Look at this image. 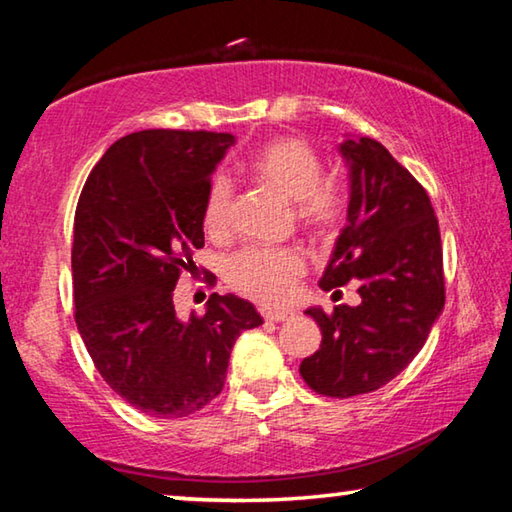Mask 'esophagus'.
<instances>
[{
	"mask_svg": "<svg viewBox=\"0 0 512 512\" xmlns=\"http://www.w3.org/2000/svg\"><path fill=\"white\" fill-rule=\"evenodd\" d=\"M262 314L266 320H273V323H284V320L293 316V311L287 309H262Z\"/></svg>",
	"mask_w": 512,
	"mask_h": 512,
	"instance_id": "esophagus-1",
	"label": "esophagus"
}]
</instances>
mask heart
<instances>
[{
    "label": "heart",
    "instance_id": "obj_1",
    "mask_svg": "<svg viewBox=\"0 0 512 512\" xmlns=\"http://www.w3.org/2000/svg\"><path fill=\"white\" fill-rule=\"evenodd\" d=\"M248 171L259 183L293 203L296 221L316 237H327L339 228L345 214V196L339 185L323 180V160L314 146L298 137H280L264 144L248 162ZM232 185L216 178L207 189L203 225L210 235H223L230 223ZM305 271L296 250L244 248L230 259L232 287L259 302H282L293 282Z\"/></svg>",
    "mask_w": 512,
    "mask_h": 512
}]
</instances>
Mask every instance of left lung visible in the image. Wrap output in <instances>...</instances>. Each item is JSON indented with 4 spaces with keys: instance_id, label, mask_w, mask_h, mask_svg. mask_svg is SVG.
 <instances>
[{
    "instance_id": "8db88e82",
    "label": "left lung",
    "mask_w": 512,
    "mask_h": 512,
    "mask_svg": "<svg viewBox=\"0 0 512 512\" xmlns=\"http://www.w3.org/2000/svg\"><path fill=\"white\" fill-rule=\"evenodd\" d=\"M348 216L320 289L359 282L357 307L305 314L320 327V350L300 375L320 395L352 397L395 379L422 350L443 314L445 280L438 219L427 192L372 137L345 135Z\"/></svg>"
}]
</instances>
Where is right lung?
I'll return each mask as SVG.
<instances>
[{"mask_svg":"<svg viewBox=\"0 0 512 512\" xmlns=\"http://www.w3.org/2000/svg\"><path fill=\"white\" fill-rule=\"evenodd\" d=\"M235 135L140 131L103 153L74 219L76 327L119 397L151 418H187L223 391L232 345L264 323L253 302L212 293L180 318L173 289L196 273L203 205Z\"/></svg>","mask_w":512,"mask_h":512,"instance_id":"right-lung-1","label":"right lung"}]
</instances>
